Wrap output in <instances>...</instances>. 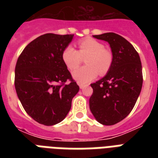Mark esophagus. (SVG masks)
<instances>
[{
	"label": "esophagus",
	"instance_id": "obj_1",
	"mask_svg": "<svg viewBox=\"0 0 158 158\" xmlns=\"http://www.w3.org/2000/svg\"><path fill=\"white\" fill-rule=\"evenodd\" d=\"M79 88H80V89H83L84 87H85V85H84V84H79Z\"/></svg>",
	"mask_w": 158,
	"mask_h": 158
}]
</instances>
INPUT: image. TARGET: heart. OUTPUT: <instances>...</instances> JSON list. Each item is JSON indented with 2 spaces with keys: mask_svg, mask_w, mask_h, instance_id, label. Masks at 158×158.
Returning a JSON list of instances; mask_svg holds the SVG:
<instances>
[{
  "mask_svg": "<svg viewBox=\"0 0 158 158\" xmlns=\"http://www.w3.org/2000/svg\"><path fill=\"white\" fill-rule=\"evenodd\" d=\"M79 50H75L72 46H68L62 52V60L70 70L76 69L82 61V57H86L83 67L75 69L72 76L79 84H86L95 79L98 74H104L109 70L112 63V56L105 50L102 43L93 38H86L78 43Z\"/></svg>",
  "mask_w": 158,
  "mask_h": 158,
  "instance_id": "b5f03b06",
  "label": "heart"
}]
</instances>
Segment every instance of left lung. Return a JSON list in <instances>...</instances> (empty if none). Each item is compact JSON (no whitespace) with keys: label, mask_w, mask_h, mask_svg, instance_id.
<instances>
[{"label":"left lung","mask_w":158,"mask_h":158,"mask_svg":"<svg viewBox=\"0 0 158 158\" xmlns=\"http://www.w3.org/2000/svg\"><path fill=\"white\" fill-rule=\"evenodd\" d=\"M107 42L112 63L103 78L91 84L89 108L100 124L112 125L125 119L135 106L143 85L140 57L132 44L114 33L94 35Z\"/></svg>","instance_id":"1"}]
</instances>
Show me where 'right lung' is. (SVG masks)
Segmentation results:
<instances>
[{"label": "right lung", "instance_id": "add662e5", "mask_svg": "<svg viewBox=\"0 0 158 158\" xmlns=\"http://www.w3.org/2000/svg\"><path fill=\"white\" fill-rule=\"evenodd\" d=\"M74 34L46 33L23 49L16 63L15 86L29 116L44 125L64 120L79 87L62 60V52ZM69 79V84L65 82Z\"/></svg>", "mask_w": 158, "mask_h": 158}]
</instances>
